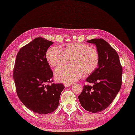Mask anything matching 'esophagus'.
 <instances>
[{
	"mask_svg": "<svg viewBox=\"0 0 135 135\" xmlns=\"http://www.w3.org/2000/svg\"><path fill=\"white\" fill-rule=\"evenodd\" d=\"M71 85V84H64V86H65V88H67V87H69V86H70Z\"/></svg>",
	"mask_w": 135,
	"mask_h": 135,
	"instance_id": "34e87169",
	"label": "esophagus"
}]
</instances>
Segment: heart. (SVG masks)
<instances>
[{"mask_svg": "<svg viewBox=\"0 0 135 135\" xmlns=\"http://www.w3.org/2000/svg\"><path fill=\"white\" fill-rule=\"evenodd\" d=\"M50 66L58 67L64 65L71 60V65L59 67L54 75L57 81L73 83L81 78L83 74L89 75L98 67L99 54L95 48L80 42L70 43L62 50L59 47H51L46 54Z\"/></svg>", "mask_w": 135, "mask_h": 135, "instance_id": "heart-1", "label": "heart"}]
</instances>
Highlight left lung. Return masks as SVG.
Wrapping results in <instances>:
<instances>
[{
	"label": "left lung",
	"instance_id": "1",
	"mask_svg": "<svg viewBox=\"0 0 135 135\" xmlns=\"http://www.w3.org/2000/svg\"><path fill=\"white\" fill-rule=\"evenodd\" d=\"M87 42L96 45L99 63L96 70L86 79L93 86L84 85L78 99L85 110L96 113L107 108L119 92L122 68L118 53L104 39H93Z\"/></svg>",
	"mask_w": 135,
	"mask_h": 135
}]
</instances>
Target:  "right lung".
I'll list each match as a JSON object with an SVG mask.
<instances>
[{"label": "right lung", "instance_id": "obj_1", "mask_svg": "<svg viewBox=\"0 0 135 135\" xmlns=\"http://www.w3.org/2000/svg\"><path fill=\"white\" fill-rule=\"evenodd\" d=\"M53 44L37 38L20 49L17 54L13 78L18 98L29 110L39 114L55 111L62 84H51L53 73L46 60L48 48Z\"/></svg>", "mask_w": 135, "mask_h": 135}]
</instances>
